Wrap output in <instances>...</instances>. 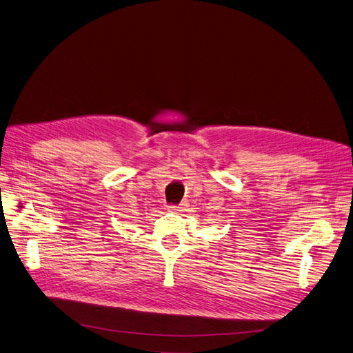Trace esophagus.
Returning <instances> with one entry per match:
<instances>
[{
  "mask_svg": "<svg viewBox=\"0 0 353 353\" xmlns=\"http://www.w3.org/2000/svg\"><path fill=\"white\" fill-rule=\"evenodd\" d=\"M188 207H189V203L186 201H183L181 203H179V205H173V207H170V208L174 210L176 212H185L188 210Z\"/></svg>",
  "mask_w": 353,
  "mask_h": 353,
  "instance_id": "obj_1",
  "label": "esophagus"
}]
</instances>
